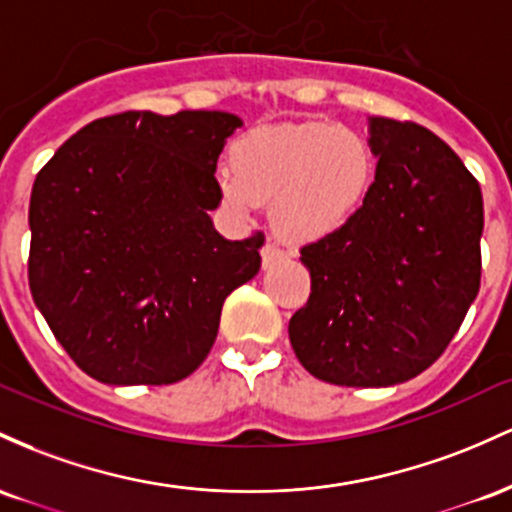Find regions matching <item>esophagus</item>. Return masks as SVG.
Listing matches in <instances>:
<instances>
[{"instance_id":"34e87169","label":"esophagus","mask_w":512,"mask_h":512,"mask_svg":"<svg viewBox=\"0 0 512 512\" xmlns=\"http://www.w3.org/2000/svg\"><path fill=\"white\" fill-rule=\"evenodd\" d=\"M285 258H287L285 251L280 249L278 244H273V241H268V244L263 246V249H261V261H263V268H271V266H275V263L285 261Z\"/></svg>"}]
</instances>
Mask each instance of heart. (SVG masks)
Masks as SVG:
<instances>
[{"mask_svg":"<svg viewBox=\"0 0 512 512\" xmlns=\"http://www.w3.org/2000/svg\"><path fill=\"white\" fill-rule=\"evenodd\" d=\"M232 174L222 198L239 215L273 198V225L290 241H314L341 229L363 205L372 183V152L346 125L297 123L256 128L229 152Z\"/></svg>","mask_w":512,"mask_h":512,"instance_id":"b5f03b06","label":"heart"}]
</instances>
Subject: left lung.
<instances>
[{"label": "left lung", "instance_id": "left-lung-1", "mask_svg": "<svg viewBox=\"0 0 512 512\" xmlns=\"http://www.w3.org/2000/svg\"><path fill=\"white\" fill-rule=\"evenodd\" d=\"M375 181L336 232L302 246L312 278L290 343L317 380L389 387L450 346L481 283L479 181L438 135L370 120Z\"/></svg>", "mask_w": 512, "mask_h": 512}]
</instances>
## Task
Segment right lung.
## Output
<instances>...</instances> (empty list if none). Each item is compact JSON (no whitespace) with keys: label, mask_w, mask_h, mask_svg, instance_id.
Instances as JSON below:
<instances>
[{"label":"right lung","mask_w":512,"mask_h":512,"mask_svg":"<svg viewBox=\"0 0 512 512\" xmlns=\"http://www.w3.org/2000/svg\"><path fill=\"white\" fill-rule=\"evenodd\" d=\"M222 111H125L72 135L38 171L28 285L50 331L106 384H174L217 338L227 295L261 268L263 234L227 241L208 210Z\"/></svg>","instance_id":"1"}]
</instances>
